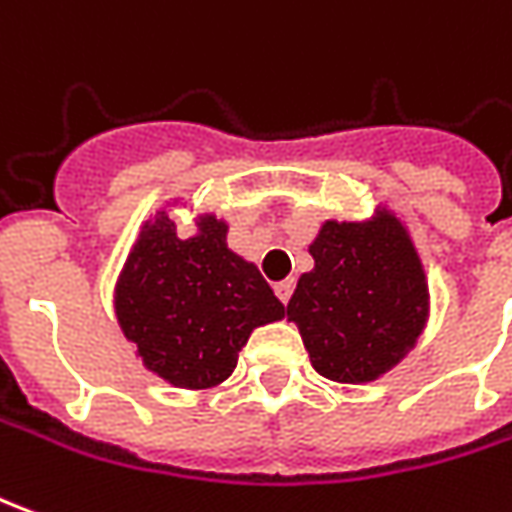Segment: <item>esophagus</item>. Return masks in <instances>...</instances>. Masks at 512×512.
Returning a JSON list of instances; mask_svg holds the SVG:
<instances>
[{
	"mask_svg": "<svg viewBox=\"0 0 512 512\" xmlns=\"http://www.w3.org/2000/svg\"><path fill=\"white\" fill-rule=\"evenodd\" d=\"M291 291H294V280H283V283L274 285V294L283 305H288V300H291Z\"/></svg>",
	"mask_w": 512,
	"mask_h": 512,
	"instance_id": "34e87169",
	"label": "esophagus"
}]
</instances>
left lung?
Here are the masks:
<instances>
[{
  "mask_svg": "<svg viewBox=\"0 0 512 512\" xmlns=\"http://www.w3.org/2000/svg\"><path fill=\"white\" fill-rule=\"evenodd\" d=\"M288 300L314 370L336 384H370L415 350L431 308L429 277L409 227L378 204L364 221L328 218L308 246Z\"/></svg>",
  "mask_w": 512,
  "mask_h": 512,
  "instance_id": "obj_1",
  "label": "left lung"
}]
</instances>
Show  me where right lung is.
I'll return each instance as SVG.
<instances>
[{
    "label": "right lung",
    "instance_id": "add662e5",
    "mask_svg": "<svg viewBox=\"0 0 512 512\" xmlns=\"http://www.w3.org/2000/svg\"><path fill=\"white\" fill-rule=\"evenodd\" d=\"M170 207L179 198L139 227L114 283V316L148 373L196 392L224 384L252 330L285 308L255 263L229 249L224 218L198 212L196 232L179 238Z\"/></svg>",
    "mask_w": 512,
    "mask_h": 512
}]
</instances>
